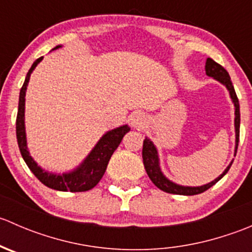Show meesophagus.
Instances as JSON below:
<instances>
[{
  "label": "esophagus",
  "instance_id": "esophagus-1",
  "mask_svg": "<svg viewBox=\"0 0 252 252\" xmlns=\"http://www.w3.org/2000/svg\"><path fill=\"white\" fill-rule=\"evenodd\" d=\"M130 123L134 129H142L146 124V117L141 112H135L134 114H131Z\"/></svg>",
  "mask_w": 252,
  "mask_h": 252
}]
</instances>
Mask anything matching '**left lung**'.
<instances>
[{"instance_id":"obj_1","label":"left lung","mask_w":252,"mask_h":252,"mask_svg":"<svg viewBox=\"0 0 252 252\" xmlns=\"http://www.w3.org/2000/svg\"><path fill=\"white\" fill-rule=\"evenodd\" d=\"M206 75L213 78L215 80H217L218 83L222 84L223 86H225V89L228 90L230 96V100H232L233 105H234V129H235V149H234V156L236 155V149H238L239 144V129H240V108H239V100L236 97V94L234 90V86H233L232 80H230L229 74H228L227 70L222 67L220 64H218L217 62L212 60V58H207L205 65ZM142 159H144V166L146 169V173L149 175V178L151 179V182L156 185L158 189L163 190V191L169 192V194H175V195H185V196H190V195H197L201 194V192L206 191L207 189H210L211 187L216 184L218 180L222 179L227 172L229 171L230 166H232L233 161H230V163L228 164L227 168L223 171V173L218 175L215 180L207 183V184L200 185V187H189V185H180L177 183L172 182L171 179L164 175L162 172L161 163H159V155L158 150H157L156 145L154 144V141H151V139H149L147 136H145L144 145H142Z\"/></svg>"}]
</instances>
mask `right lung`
Listing matches in <instances>:
<instances>
[{
	"instance_id": "1",
	"label": "right lung",
	"mask_w": 252,
	"mask_h": 252,
	"mask_svg": "<svg viewBox=\"0 0 252 252\" xmlns=\"http://www.w3.org/2000/svg\"><path fill=\"white\" fill-rule=\"evenodd\" d=\"M61 47H62V45H58V46L52 48V51L58 50ZM42 58L44 57L37 58L32 63V68H30L27 77H25L24 84H23L22 89H20L16 123L17 140L20 154H22L23 159H24L27 166L30 168V171L46 187L53 190H58V191H88V190L96 187L97 183L101 180V178L103 177L111 156L116 151L117 147L119 146L123 136L130 130V126L128 124H124V126H118V128L106 131L101 136L100 140L96 142L93 150L89 152L88 156L81 161V163H79V166L70 169V171L57 173V172L47 171V169L39 166L37 162L30 156L29 149H28L27 131H25V95H27L30 75L34 72L36 65L41 62Z\"/></svg>"
}]
</instances>
